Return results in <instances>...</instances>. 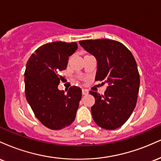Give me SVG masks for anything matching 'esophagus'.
<instances>
[{
  "label": "esophagus",
  "instance_id": "34e87169",
  "mask_svg": "<svg viewBox=\"0 0 161 161\" xmlns=\"http://www.w3.org/2000/svg\"><path fill=\"white\" fill-rule=\"evenodd\" d=\"M82 95H88V90H87V89H82Z\"/></svg>",
  "mask_w": 161,
  "mask_h": 161
}]
</instances>
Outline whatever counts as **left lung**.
<instances>
[{
  "label": "left lung",
  "instance_id": "obj_1",
  "mask_svg": "<svg viewBox=\"0 0 161 161\" xmlns=\"http://www.w3.org/2000/svg\"><path fill=\"white\" fill-rule=\"evenodd\" d=\"M79 44L97 61L95 81L108 84L104 95L90 91L95 103L92 107L93 119L98 126L115 129L123 125L136 105L140 76L131 51L117 41L82 40Z\"/></svg>",
  "mask_w": 161,
  "mask_h": 161
}]
</instances>
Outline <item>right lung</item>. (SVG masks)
<instances>
[{
	"instance_id": "obj_1",
	"label": "right lung",
	"mask_w": 161,
	"mask_h": 161,
	"mask_svg": "<svg viewBox=\"0 0 161 161\" xmlns=\"http://www.w3.org/2000/svg\"><path fill=\"white\" fill-rule=\"evenodd\" d=\"M78 48L76 42H54L36 50L25 70V93L37 119L45 126L59 130L74 121L82 90L71 86L67 93L57 88L69 57Z\"/></svg>"
}]
</instances>
